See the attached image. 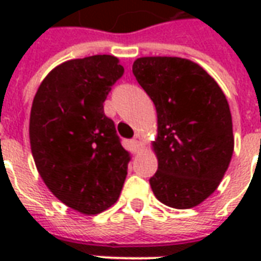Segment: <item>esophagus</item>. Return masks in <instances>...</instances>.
<instances>
[{
  "label": "esophagus",
  "mask_w": 261,
  "mask_h": 261,
  "mask_svg": "<svg viewBox=\"0 0 261 261\" xmlns=\"http://www.w3.org/2000/svg\"><path fill=\"white\" fill-rule=\"evenodd\" d=\"M144 138H142V136L140 134V133H137L136 136H134V138H133V142L136 144V147L138 148H142V145H144Z\"/></svg>",
  "instance_id": "34e87169"
}]
</instances>
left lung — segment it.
Masks as SVG:
<instances>
[{"label":"left lung","instance_id":"left-lung-1","mask_svg":"<svg viewBox=\"0 0 261 261\" xmlns=\"http://www.w3.org/2000/svg\"><path fill=\"white\" fill-rule=\"evenodd\" d=\"M133 74L158 114L153 194L172 208L196 207L217 190L233 153L224 92L207 71L180 57L137 59Z\"/></svg>","mask_w":261,"mask_h":261}]
</instances>
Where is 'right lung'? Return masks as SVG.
<instances>
[{
	"label": "right lung",
	"instance_id": "right-lung-1",
	"mask_svg": "<svg viewBox=\"0 0 261 261\" xmlns=\"http://www.w3.org/2000/svg\"><path fill=\"white\" fill-rule=\"evenodd\" d=\"M124 74L113 56L65 61L39 86L29 137L35 164L54 196L86 215L117 201L130 162L103 103Z\"/></svg>",
	"mask_w": 261,
	"mask_h": 261
}]
</instances>
